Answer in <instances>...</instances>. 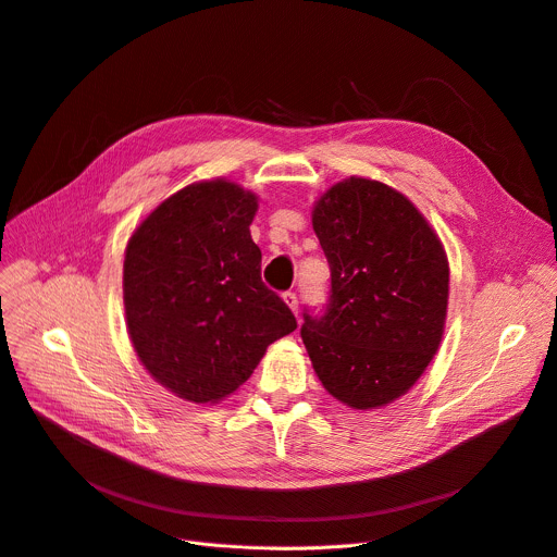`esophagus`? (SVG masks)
<instances>
[{
  "label": "esophagus",
  "instance_id": "1",
  "mask_svg": "<svg viewBox=\"0 0 557 557\" xmlns=\"http://www.w3.org/2000/svg\"><path fill=\"white\" fill-rule=\"evenodd\" d=\"M283 301H285V306L293 310L295 314H299V299H297V295L295 293H285L283 295Z\"/></svg>",
  "mask_w": 557,
  "mask_h": 557
}]
</instances>
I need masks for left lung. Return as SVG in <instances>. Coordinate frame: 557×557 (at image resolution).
<instances>
[{"mask_svg":"<svg viewBox=\"0 0 557 557\" xmlns=\"http://www.w3.org/2000/svg\"><path fill=\"white\" fill-rule=\"evenodd\" d=\"M331 268L326 314H304L317 379L354 410L404 396L435 358L448 306V258L419 208L392 185L349 176L314 201Z\"/></svg>","mask_w":557,"mask_h":557,"instance_id":"8db88e82","label":"left lung"}]
</instances>
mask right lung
<instances>
[{
  "mask_svg": "<svg viewBox=\"0 0 557 557\" xmlns=\"http://www.w3.org/2000/svg\"><path fill=\"white\" fill-rule=\"evenodd\" d=\"M256 210V193L235 181H197L158 203L126 243L128 339L149 376L183 401L226 399L297 329L260 278Z\"/></svg>",
  "mask_w": 557,
  "mask_h": 557,
  "instance_id": "1",
  "label": "right lung"
}]
</instances>
